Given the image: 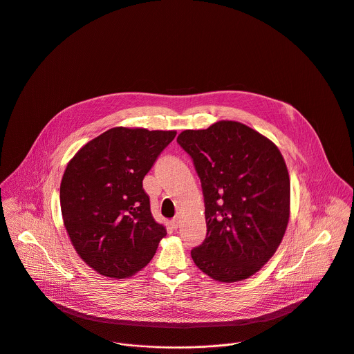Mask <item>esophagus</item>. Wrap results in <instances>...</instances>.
<instances>
[{"instance_id": "obj_1", "label": "esophagus", "mask_w": 354, "mask_h": 354, "mask_svg": "<svg viewBox=\"0 0 354 354\" xmlns=\"http://www.w3.org/2000/svg\"><path fill=\"white\" fill-rule=\"evenodd\" d=\"M179 223H180V218H179V216H175V218L171 219V226H172L174 229H178V227H179Z\"/></svg>"}]
</instances>
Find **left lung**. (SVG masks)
I'll return each mask as SVG.
<instances>
[{"label":"left lung","mask_w":354,"mask_h":354,"mask_svg":"<svg viewBox=\"0 0 354 354\" xmlns=\"http://www.w3.org/2000/svg\"><path fill=\"white\" fill-rule=\"evenodd\" d=\"M178 143L201 180L207 239L192 250L196 266L221 283L243 281L274 255L291 215V185L279 147L258 131L222 120L186 129Z\"/></svg>","instance_id":"8db88e82"}]
</instances>
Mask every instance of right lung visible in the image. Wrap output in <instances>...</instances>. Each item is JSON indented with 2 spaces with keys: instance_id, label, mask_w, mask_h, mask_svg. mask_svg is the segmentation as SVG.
Returning a JSON list of instances; mask_svg holds the SVG:
<instances>
[{
  "instance_id": "1",
  "label": "right lung",
  "mask_w": 354,
  "mask_h": 354,
  "mask_svg": "<svg viewBox=\"0 0 354 354\" xmlns=\"http://www.w3.org/2000/svg\"><path fill=\"white\" fill-rule=\"evenodd\" d=\"M175 135L115 127L68 161L60 183L63 223L78 257L99 274L133 276L165 237L151 215L143 178Z\"/></svg>"
}]
</instances>
